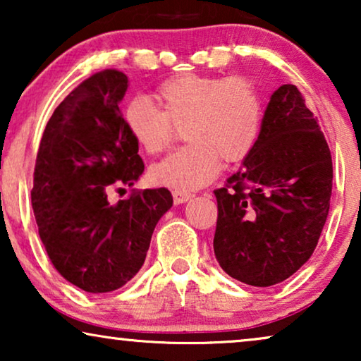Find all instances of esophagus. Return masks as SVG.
<instances>
[{
	"label": "esophagus",
	"instance_id": "1",
	"mask_svg": "<svg viewBox=\"0 0 361 361\" xmlns=\"http://www.w3.org/2000/svg\"><path fill=\"white\" fill-rule=\"evenodd\" d=\"M172 197H174V204L179 205V204H184V202L192 199V194H189V192L174 190V192H172Z\"/></svg>",
	"mask_w": 361,
	"mask_h": 361
}]
</instances>
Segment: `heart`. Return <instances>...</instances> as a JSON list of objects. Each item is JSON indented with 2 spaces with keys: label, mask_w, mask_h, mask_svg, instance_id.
<instances>
[{
  "label": "heart",
  "mask_w": 361,
  "mask_h": 361,
  "mask_svg": "<svg viewBox=\"0 0 361 361\" xmlns=\"http://www.w3.org/2000/svg\"><path fill=\"white\" fill-rule=\"evenodd\" d=\"M161 110L136 97L126 103L123 123L147 154L172 145L176 126L184 125L189 145L151 167L157 185L179 192L200 189L219 174L220 161L235 164L255 149L263 130V98L248 77L182 73L162 82L156 92Z\"/></svg>",
  "instance_id": "obj_1"
}]
</instances>
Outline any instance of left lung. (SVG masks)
<instances>
[{
	"label": "left lung",
	"instance_id": "obj_1",
	"mask_svg": "<svg viewBox=\"0 0 361 361\" xmlns=\"http://www.w3.org/2000/svg\"><path fill=\"white\" fill-rule=\"evenodd\" d=\"M332 177V156L314 113L298 87L281 85L266 106L255 149L214 192V251L221 269L256 288L293 276L317 246Z\"/></svg>",
	"mask_w": 361,
	"mask_h": 361
}]
</instances>
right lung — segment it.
Listing matches in <instances>:
<instances>
[{"instance_id": "obj_1", "label": "right lung", "mask_w": 361, "mask_h": 361, "mask_svg": "<svg viewBox=\"0 0 361 361\" xmlns=\"http://www.w3.org/2000/svg\"><path fill=\"white\" fill-rule=\"evenodd\" d=\"M128 77L93 73L56 108L39 145L31 192L44 248L63 279L87 293H110L141 269L171 192L133 190L108 202L113 185H133L145 171L120 102Z\"/></svg>"}]
</instances>
